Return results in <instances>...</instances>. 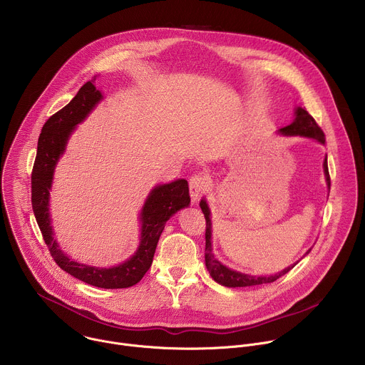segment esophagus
<instances>
[{
	"label": "esophagus",
	"instance_id": "1",
	"mask_svg": "<svg viewBox=\"0 0 365 365\" xmlns=\"http://www.w3.org/2000/svg\"><path fill=\"white\" fill-rule=\"evenodd\" d=\"M207 187H208L207 178L202 177L201 174L191 177L190 178V195H191V200L195 202L200 198V195L207 190Z\"/></svg>",
	"mask_w": 365,
	"mask_h": 365
}]
</instances>
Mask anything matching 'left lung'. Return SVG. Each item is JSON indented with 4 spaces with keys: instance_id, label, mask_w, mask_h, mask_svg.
I'll return each instance as SVG.
<instances>
[{
    "instance_id": "left-lung-1",
    "label": "left lung",
    "mask_w": 365,
    "mask_h": 365,
    "mask_svg": "<svg viewBox=\"0 0 365 365\" xmlns=\"http://www.w3.org/2000/svg\"><path fill=\"white\" fill-rule=\"evenodd\" d=\"M277 133L279 135H284V137H302V138L315 140L319 144L325 143V137H324L322 130L317 125L314 118L301 107H295L292 123L288 124L284 128H279ZM322 168H324V177H325V182H327V188H328V192H329L331 182H329V174H328V165H327V155L324 158ZM200 207H201V210L204 212L205 222H207V228H205V267H207L210 275L212 277V279L215 282H218L220 285H224V287H228V288H235V287H251V285L268 284V282H272V281L278 279L279 277L287 274L291 268H294L295 264L289 265V267H287L282 271H278L275 274H269V275H251V274L240 272L237 269H232V268L227 267L220 259H217L214 252H212L211 210H210V205H208V202H207V200L204 197L200 201ZM309 251L311 250H308L302 257L309 254Z\"/></svg>"
}]
</instances>
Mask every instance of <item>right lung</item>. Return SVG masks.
I'll return each instance as SVG.
<instances>
[{"label": "right lung", "instance_id": "right-lung-1", "mask_svg": "<svg viewBox=\"0 0 365 365\" xmlns=\"http://www.w3.org/2000/svg\"><path fill=\"white\" fill-rule=\"evenodd\" d=\"M96 81V78H94ZM104 100V96L93 84L86 83L77 96L44 124L37 147V157L31 175L33 211L43 238L61 269L70 275L98 288H128L141 281L153 264L154 252L165 222L180 210L190 205L188 182L184 178L155 185L145 198L138 215L140 242L135 252L125 261L113 267H96L74 261L60 247L54 237L50 211V191L60 158L64 155L71 134L93 110Z\"/></svg>", "mask_w": 365, "mask_h": 365}]
</instances>
